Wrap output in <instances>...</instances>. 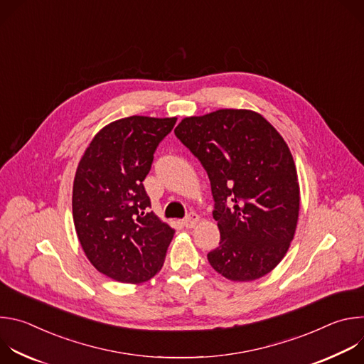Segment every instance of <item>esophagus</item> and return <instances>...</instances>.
<instances>
[{
    "label": "esophagus",
    "instance_id": "esophagus-1",
    "mask_svg": "<svg viewBox=\"0 0 364 364\" xmlns=\"http://www.w3.org/2000/svg\"><path fill=\"white\" fill-rule=\"evenodd\" d=\"M198 220H200L198 215H196V213H188V215L183 219V225H184L186 228H194V226L198 223Z\"/></svg>",
    "mask_w": 364,
    "mask_h": 364
}]
</instances>
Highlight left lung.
<instances>
[{"label": "left lung", "mask_w": 364, "mask_h": 364, "mask_svg": "<svg viewBox=\"0 0 364 364\" xmlns=\"http://www.w3.org/2000/svg\"><path fill=\"white\" fill-rule=\"evenodd\" d=\"M209 176L219 246L207 253L230 281H253L285 256L298 222L299 186L279 132L246 109L184 118L174 131Z\"/></svg>", "instance_id": "left-lung-1"}]
</instances>
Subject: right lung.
<instances>
[{"label": "right lung", "instance_id": "right-lung-1", "mask_svg": "<svg viewBox=\"0 0 364 364\" xmlns=\"http://www.w3.org/2000/svg\"><path fill=\"white\" fill-rule=\"evenodd\" d=\"M177 118L129 117L100 129L77 166L73 222L90 264L103 275L139 284L157 274L174 229L152 212L142 181Z\"/></svg>", "mask_w": 364, "mask_h": 364}]
</instances>
